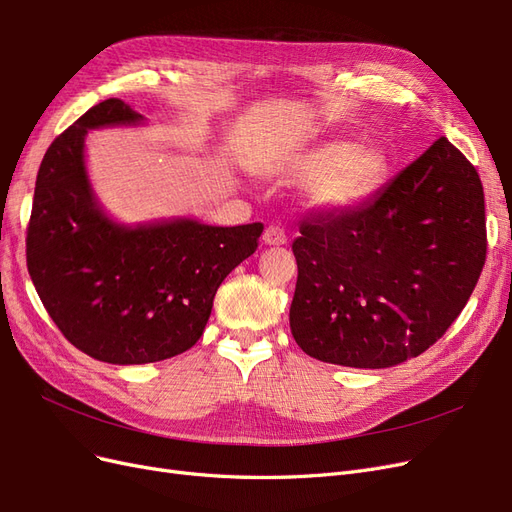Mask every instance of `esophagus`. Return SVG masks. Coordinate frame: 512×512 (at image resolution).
<instances>
[{
	"label": "esophagus",
	"instance_id": "1",
	"mask_svg": "<svg viewBox=\"0 0 512 512\" xmlns=\"http://www.w3.org/2000/svg\"><path fill=\"white\" fill-rule=\"evenodd\" d=\"M262 241H265V245H284L288 241L286 230L280 226H269L262 235Z\"/></svg>",
	"mask_w": 512,
	"mask_h": 512
}]
</instances>
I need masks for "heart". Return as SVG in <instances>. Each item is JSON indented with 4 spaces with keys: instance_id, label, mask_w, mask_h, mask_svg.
<instances>
[{
    "instance_id": "b5f03b06",
    "label": "heart",
    "mask_w": 512,
    "mask_h": 512,
    "mask_svg": "<svg viewBox=\"0 0 512 512\" xmlns=\"http://www.w3.org/2000/svg\"><path fill=\"white\" fill-rule=\"evenodd\" d=\"M389 160L376 147H356L348 141L322 143L292 156L284 173L309 181L307 203L318 211L352 209L378 190Z\"/></svg>"
}]
</instances>
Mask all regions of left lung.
Instances as JSON below:
<instances>
[{
    "label": "left lung",
    "mask_w": 512,
    "mask_h": 512,
    "mask_svg": "<svg viewBox=\"0 0 512 512\" xmlns=\"http://www.w3.org/2000/svg\"><path fill=\"white\" fill-rule=\"evenodd\" d=\"M299 232L294 342L324 363L393 367L436 344L470 299L487 258L483 183L440 136L367 203Z\"/></svg>",
    "instance_id": "left-lung-1"
}]
</instances>
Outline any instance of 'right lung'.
<instances>
[{
	"label": "right lung",
	"mask_w": 512,
	"mask_h": 512,
	"mask_svg": "<svg viewBox=\"0 0 512 512\" xmlns=\"http://www.w3.org/2000/svg\"><path fill=\"white\" fill-rule=\"evenodd\" d=\"M143 115L108 98L46 149L27 226V269L68 342L113 365L156 363L203 335L224 277L250 258L260 222L207 226L170 220L121 226L98 207L85 170L91 128Z\"/></svg>",
	"instance_id": "add662e5"
}]
</instances>
